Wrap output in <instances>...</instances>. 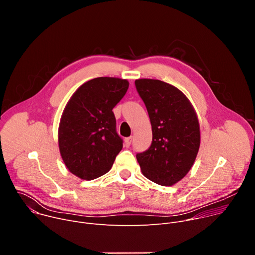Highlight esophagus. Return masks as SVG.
Instances as JSON below:
<instances>
[{"label":"esophagus","instance_id":"34e87169","mask_svg":"<svg viewBox=\"0 0 255 255\" xmlns=\"http://www.w3.org/2000/svg\"><path fill=\"white\" fill-rule=\"evenodd\" d=\"M131 142H132V137H127L124 140V145H125L126 147H129L130 145H131Z\"/></svg>","mask_w":255,"mask_h":255}]
</instances>
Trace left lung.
I'll return each mask as SVG.
<instances>
[{
	"mask_svg": "<svg viewBox=\"0 0 255 255\" xmlns=\"http://www.w3.org/2000/svg\"><path fill=\"white\" fill-rule=\"evenodd\" d=\"M152 128L150 147L136 158L145 177L173 186L192 168L200 148V125L189 99L175 87L150 79L135 81Z\"/></svg>",
	"mask_w": 255,
	"mask_h": 255,
	"instance_id": "obj_1",
	"label": "left lung"
}]
</instances>
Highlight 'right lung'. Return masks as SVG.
<instances>
[{"instance_id":"obj_1","label":"right lung","mask_w":255,"mask_h":255,"mask_svg":"<svg viewBox=\"0 0 255 255\" xmlns=\"http://www.w3.org/2000/svg\"><path fill=\"white\" fill-rule=\"evenodd\" d=\"M128 87L126 80L96 78L71 96L58 128L60 155L71 173L92 180L111 169L123 147L112 110Z\"/></svg>"}]
</instances>
